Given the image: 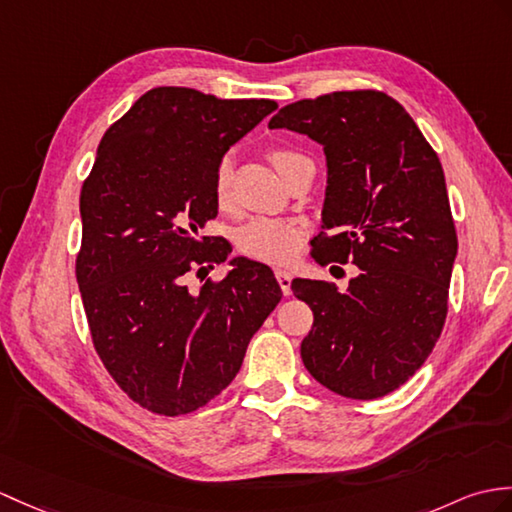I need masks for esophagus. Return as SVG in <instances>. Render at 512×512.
I'll return each instance as SVG.
<instances>
[{"label":"esophagus","mask_w":512,"mask_h":512,"mask_svg":"<svg viewBox=\"0 0 512 512\" xmlns=\"http://www.w3.org/2000/svg\"><path fill=\"white\" fill-rule=\"evenodd\" d=\"M275 277H277V281H279V285H281L283 294L288 296V294L292 292V288H290V285H292V275H290V272L283 270V268H277V270H275Z\"/></svg>","instance_id":"obj_1"}]
</instances>
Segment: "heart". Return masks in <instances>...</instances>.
<instances>
[{
    "label": "heart",
    "instance_id": "heart-1",
    "mask_svg": "<svg viewBox=\"0 0 512 512\" xmlns=\"http://www.w3.org/2000/svg\"><path fill=\"white\" fill-rule=\"evenodd\" d=\"M301 157L303 154L283 146L268 150V159L279 174ZM231 196L233 161L231 157H222L213 170V198H216L220 209H229ZM237 246L248 259L264 261V264H288L290 259L299 255L303 246V224L292 218H253L237 233Z\"/></svg>",
    "mask_w": 512,
    "mask_h": 512
}]
</instances>
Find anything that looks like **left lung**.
Wrapping results in <instances>:
<instances>
[{
  "label": "left lung",
  "instance_id": "1",
  "mask_svg": "<svg viewBox=\"0 0 512 512\" xmlns=\"http://www.w3.org/2000/svg\"><path fill=\"white\" fill-rule=\"evenodd\" d=\"M268 128L323 146L327 194L312 257L362 270L347 292L292 281L314 314L303 364L342 397H384L423 366L447 318L458 237L443 165L406 109L375 89L292 102Z\"/></svg>",
  "mask_w": 512,
  "mask_h": 512
}]
</instances>
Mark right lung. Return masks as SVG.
Listing matches in <instances>:
<instances>
[{"label":"right lung","mask_w":512,"mask_h":512,"mask_svg":"<svg viewBox=\"0 0 512 512\" xmlns=\"http://www.w3.org/2000/svg\"><path fill=\"white\" fill-rule=\"evenodd\" d=\"M275 109L150 89L106 130L82 183L76 279L93 347L115 384L154 414L178 417L220 395L281 301L272 270L244 257L224 279L187 288L189 275L231 255L227 240L200 235L218 216L213 170Z\"/></svg>","instance_id":"1"}]
</instances>
